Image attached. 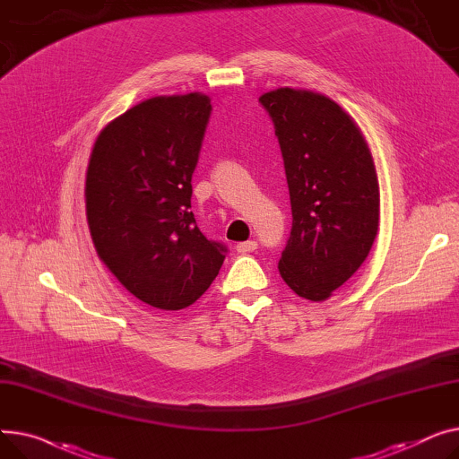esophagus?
Here are the masks:
<instances>
[{
    "label": "esophagus",
    "mask_w": 459,
    "mask_h": 459,
    "mask_svg": "<svg viewBox=\"0 0 459 459\" xmlns=\"http://www.w3.org/2000/svg\"><path fill=\"white\" fill-rule=\"evenodd\" d=\"M257 250V242L255 240H247V242H238L237 245V252L238 254H250Z\"/></svg>",
    "instance_id": "1"
}]
</instances>
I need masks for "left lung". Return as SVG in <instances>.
Listing matches in <instances>:
<instances>
[{"instance_id": "1", "label": "left lung", "mask_w": 459, "mask_h": 459, "mask_svg": "<svg viewBox=\"0 0 459 459\" xmlns=\"http://www.w3.org/2000/svg\"><path fill=\"white\" fill-rule=\"evenodd\" d=\"M259 101L274 122L292 211L280 274L302 299L326 300L363 264L378 233L368 144L352 117L322 94L285 87Z\"/></svg>"}]
</instances>
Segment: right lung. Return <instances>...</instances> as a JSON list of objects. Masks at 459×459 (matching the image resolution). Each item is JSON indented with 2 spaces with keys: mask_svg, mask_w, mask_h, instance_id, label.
Returning <instances> with one entry per match:
<instances>
[{
  "mask_svg": "<svg viewBox=\"0 0 459 459\" xmlns=\"http://www.w3.org/2000/svg\"><path fill=\"white\" fill-rule=\"evenodd\" d=\"M211 109L198 92L144 100L107 124L91 153L85 202L96 252L133 296L157 309L193 306L228 254L191 211Z\"/></svg>",
  "mask_w": 459,
  "mask_h": 459,
  "instance_id": "1",
  "label": "right lung"
}]
</instances>
